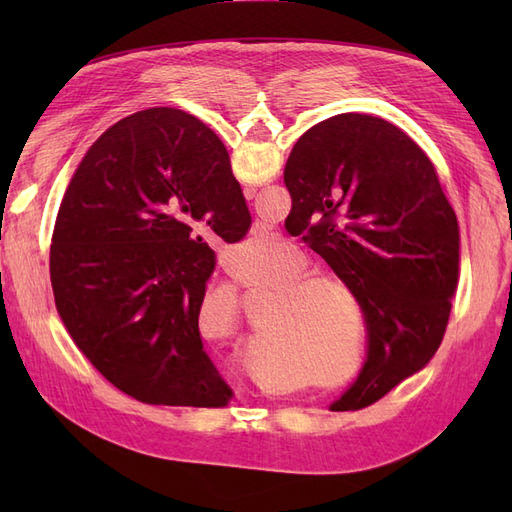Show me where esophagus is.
Returning a JSON list of instances; mask_svg holds the SVG:
<instances>
[{"label":"esophagus","instance_id":"34e87169","mask_svg":"<svg viewBox=\"0 0 512 512\" xmlns=\"http://www.w3.org/2000/svg\"><path fill=\"white\" fill-rule=\"evenodd\" d=\"M254 192H256L254 188H245V198L252 200V198H254Z\"/></svg>","mask_w":512,"mask_h":512}]
</instances>
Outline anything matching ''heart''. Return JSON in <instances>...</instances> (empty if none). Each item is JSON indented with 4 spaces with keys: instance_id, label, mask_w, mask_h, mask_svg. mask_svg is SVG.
Wrapping results in <instances>:
<instances>
[{
    "instance_id": "heart-1",
    "label": "heart",
    "mask_w": 512,
    "mask_h": 512,
    "mask_svg": "<svg viewBox=\"0 0 512 512\" xmlns=\"http://www.w3.org/2000/svg\"><path fill=\"white\" fill-rule=\"evenodd\" d=\"M265 237H250L241 250L245 254L265 247ZM312 262L292 245L280 250L250 269L245 284L252 288H273L275 299L265 312V327L256 331L258 346L271 359L288 367L290 374L303 380H284L282 391L297 386L337 389L356 380L363 369L365 354V312L356 290L346 277L333 271H309ZM218 301L230 318L239 314L241 294L230 282L205 290V307ZM357 331V352H353V331ZM355 354L350 370L343 367ZM345 371L342 372L341 369ZM262 382H271L262 376Z\"/></svg>"
}]
</instances>
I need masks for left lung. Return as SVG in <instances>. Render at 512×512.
I'll use <instances>...</instances> for the list:
<instances>
[{
	"label": "left lung",
	"instance_id": "left-lung-1",
	"mask_svg": "<svg viewBox=\"0 0 512 512\" xmlns=\"http://www.w3.org/2000/svg\"><path fill=\"white\" fill-rule=\"evenodd\" d=\"M284 183L309 247L346 277L365 312L367 361L331 410L365 408L442 344L459 280L455 211L425 151L374 115L309 128Z\"/></svg>",
	"mask_w": 512,
	"mask_h": 512
}]
</instances>
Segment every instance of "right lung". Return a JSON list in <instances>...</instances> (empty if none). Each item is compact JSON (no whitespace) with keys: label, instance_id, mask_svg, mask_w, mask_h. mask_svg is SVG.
<instances>
[{"label":"right lung","instance_id":"obj_1","mask_svg":"<svg viewBox=\"0 0 512 512\" xmlns=\"http://www.w3.org/2000/svg\"><path fill=\"white\" fill-rule=\"evenodd\" d=\"M250 224L203 121L166 106L117 121L72 175L51 243L55 305L76 348L143 404L226 406L232 389L198 331L215 269L198 230L239 241Z\"/></svg>","mask_w":512,"mask_h":512}]
</instances>
